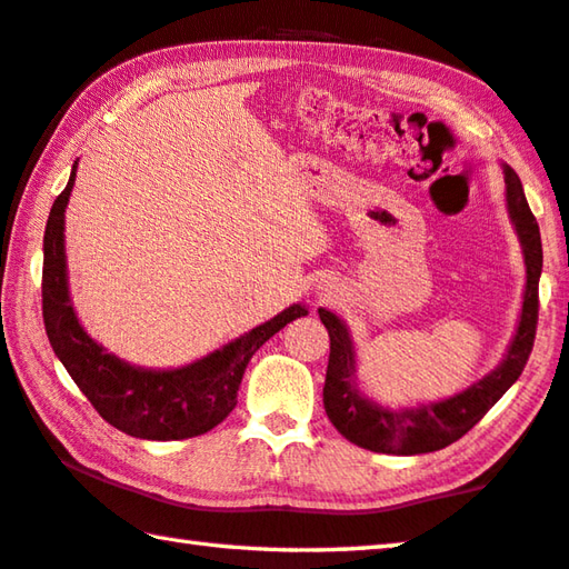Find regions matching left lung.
<instances>
[{
  "mask_svg": "<svg viewBox=\"0 0 569 569\" xmlns=\"http://www.w3.org/2000/svg\"><path fill=\"white\" fill-rule=\"evenodd\" d=\"M505 182L507 207H510V217L525 252L527 287L520 327H517L510 352L485 380L445 402L422 405L417 410H385V407L372 405L357 392L355 352L347 327L337 315L320 310V320L330 332V362H327L322 390L325 412L337 427V432L357 447L382 455H425L442 450V447L457 442L470 432L522 375L527 360H530L537 332V312H540L542 239L537 219L525 199L520 177L512 167H505Z\"/></svg>",
  "mask_w": 569,
  "mask_h": 569,
  "instance_id": "1",
  "label": "left lung"
}]
</instances>
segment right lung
Masks as SVG:
<instances>
[{"mask_svg":"<svg viewBox=\"0 0 569 569\" xmlns=\"http://www.w3.org/2000/svg\"><path fill=\"white\" fill-rule=\"evenodd\" d=\"M74 174L77 164L64 192L54 199L44 229L42 317L49 345L102 420L119 432L162 442L209 432L234 410L239 382L252 355L284 325L305 317L307 307H287L274 320L254 327L252 332L182 370L154 372L117 360L82 330L69 302L64 207Z\"/></svg>","mask_w":569,"mask_h":569,"instance_id":"1","label":"right lung"}]
</instances>
